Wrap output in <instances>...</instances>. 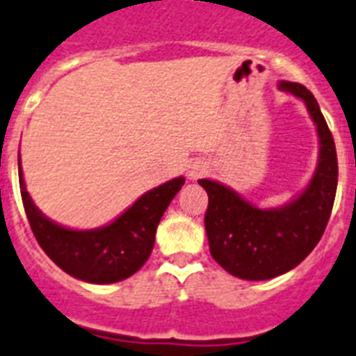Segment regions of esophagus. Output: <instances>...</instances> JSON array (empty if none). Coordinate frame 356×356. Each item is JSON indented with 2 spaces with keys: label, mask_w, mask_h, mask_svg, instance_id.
<instances>
[{
  "label": "esophagus",
  "mask_w": 356,
  "mask_h": 356,
  "mask_svg": "<svg viewBox=\"0 0 356 356\" xmlns=\"http://www.w3.org/2000/svg\"><path fill=\"white\" fill-rule=\"evenodd\" d=\"M207 171H209V165L205 164V162H202V160H198V162H192V164L188 165V179L196 181V179L207 175Z\"/></svg>",
  "instance_id": "esophagus-1"
}]
</instances>
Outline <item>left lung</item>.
Returning <instances> with one entry per match:
<instances>
[{"label": "left lung", "mask_w": 356, "mask_h": 356, "mask_svg": "<svg viewBox=\"0 0 356 356\" xmlns=\"http://www.w3.org/2000/svg\"><path fill=\"white\" fill-rule=\"evenodd\" d=\"M279 88L300 97L318 134V164L309 185L291 204L259 209L228 186L200 179L209 196L205 232L211 257L239 279L264 281L286 273L315 249L332 213L338 186L334 138L318 104L304 84L281 81Z\"/></svg>", "instance_id": "obj_1"}]
</instances>
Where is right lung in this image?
Instances as JSON below:
<instances>
[{
    "mask_svg": "<svg viewBox=\"0 0 356 356\" xmlns=\"http://www.w3.org/2000/svg\"><path fill=\"white\" fill-rule=\"evenodd\" d=\"M20 194L31 232L47 257L73 277L107 285L130 277L149 260L160 218L185 177L171 179L143 194L111 225L96 230H71L39 211L26 191L18 156Z\"/></svg>",
    "mask_w": 356,
    "mask_h": 356,
    "instance_id": "1",
    "label": "right lung"
}]
</instances>
